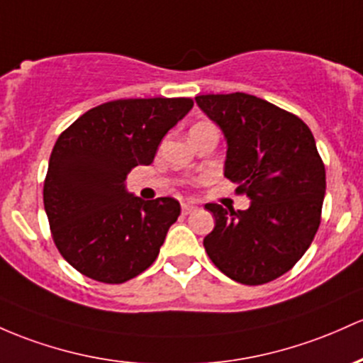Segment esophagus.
Returning a JSON list of instances; mask_svg holds the SVG:
<instances>
[{
  "mask_svg": "<svg viewBox=\"0 0 363 363\" xmlns=\"http://www.w3.org/2000/svg\"><path fill=\"white\" fill-rule=\"evenodd\" d=\"M194 210H196V206L191 205V203H182V213L184 215L194 212Z\"/></svg>",
  "mask_w": 363,
  "mask_h": 363,
  "instance_id": "1",
  "label": "esophagus"
}]
</instances>
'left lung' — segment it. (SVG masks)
<instances>
[{"instance_id":"left-lung-1","label":"left lung","mask_w":363,"mask_h":363,"mask_svg":"<svg viewBox=\"0 0 363 363\" xmlns=\"http://www.w3.org/2000/svg\"><path fill=\"white\" fill-rule=\"evenodd\" d=\"M194 99L224 134V175L252 201L238 212L206 203L215 227L203 246L233 281L265 284L303 257L320 224L325 169L315 139L296 115L252 94Z\"/></svg>"}]
</instances>
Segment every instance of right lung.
<instances>
[{
  "instance_id": "1",
  "label": "right lung",
  "mask_w": 363,
  "mask_h": 363,
  "mask_svg": "<svg viewBox=\"0 0 363 363\" xmlns=\"http://www.w3.org/2000/svg\"><path fill=\"white\" fill-rule=\"evenodd\" d=\"M191 108L189 98L117 99L86 111L58 138L45 210L58 252L86 277L121 284L158 257L181 205L169 196L141 200L125 179L153 162L162 139Z\"/></svg>"
}]
</instances>
